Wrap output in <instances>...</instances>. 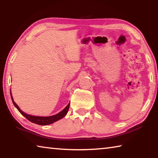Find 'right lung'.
I'll return each instance as SVG.
<instances>
[{
	"label": "right lung",
	"instance_id": "add662e5",
	"mask_svg": "<svg viewBox=\"0 0 158 158\" xmlns=\"http://www.w3.org/2000/svg\"><path fill=\"white\" fill-rule=\"evenodd\" d=\"M10 95H11V98H12V102H13V104H14V105L15 106V107L18 109V111H19L23 116L26 117L29 121H31L32 123H35V124H37V125H49V124L53 123L58 121V120L63 118L67 114V113H68V109H69V103L68 105H67L66 107L64 109L63 111H61L60 113H58L57 114L53 115V116H47V117L34 116H31V115H28V114H26L25 113H23V112L19 109V107L17 104L15 102L14 100H13V98L12 97L11 93H10Z\"/></svg>",
	"mask_w": 158,
	"mask_h": 158
}]
</instances>
